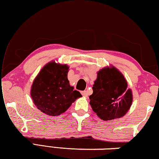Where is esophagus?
Returning a JSON list of instances; mask_svg holds the SVG:
<instances>
[{
  "mask_svg": "<svg viewBox=\"0 0 159 159\" xmlns=\"http://www.w3.org/2000/svg\"><path fill=\"white\" fill-rule=\"evenodd\" d=\"M81 94L83 95V96L85 97V98H88V93H87V91H85V90L82 91Z\"/></svg>",
  "mask_w": 159,
  "mask_h": 159,
  "instance_id": "1",
  "label": "esophagus"
}]
</instances>
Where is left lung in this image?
<instances>
[{
	"label": "left lung",
	"mask_w": 159,
	"mask_h": 159,
	"mask_svg": "<svg viewBox=\"0 0 159 159\" xmlns=\"http://www.w3.org/2000/svg\"><path fill=\"white\" fill-rule=\"evenodd\" d=\"M93 90L90 104L104 120L123 117L132 105V90L128 88L127 80L121 72L114 66L99 70Z\"/></svg>",
	"instance_id": "1"
}]
</instances>
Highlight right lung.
Instances as JSON below:
<instances>
[{"mask_svg":"<svg viewBox=\"0 0 159 159\" xmlns=\"http://www.w3.org/2000/svg\"><path fill=\"white\" fill-rule=\"evenodd\" d=\"M69 68L66 64L52 61L45 64L35 78L31 96L35 105L44 114L52 116L60 115L82 96L69 85Z\"/></svg>","mask_w":159,"mask_h":159,"instance_id":"1","label":"right lung"}]
</instances>
